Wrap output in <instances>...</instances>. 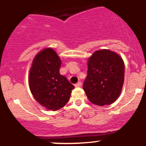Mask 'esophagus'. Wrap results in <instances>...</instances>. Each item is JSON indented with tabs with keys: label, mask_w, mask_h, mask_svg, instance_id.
<instances>
[{
	"label": "esophagus",
	"mask_w": 146,
	"mask_h": 146,
	"mask_svg": "<svg viewBox=\"0 0 146 146\" xmlns=\"http://www.w3.org/2000/svg\"><path fill=\"white\" fill-rule=\"evenodd\" d=\"M75 87H79V86H81V82H80V81H79V82L76 83V84H75Z\"/></svg>",
	"instance_id": "34e87169"
}]
</instances>
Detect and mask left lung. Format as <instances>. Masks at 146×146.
<instances>
[{"instance_id": "8db88e82", "label": "left lung", "mask_w": 146, "mask_h": 146, "mask_svg": "<svg viewBox=\"0 0 146 146\" xmlns=\"http://www.w3.org/2000/svg\"><path fill=\"white\" fill-rule=\"evenodd\" d=\"M125 79V65L117 54L107 49L94 52L88 62L83 88L92 104L113 103L120 95Z\"/></svg>"}]
</instances>
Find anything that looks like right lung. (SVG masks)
I'll use <instances>...</instances> for the list:
<instances>
[{
    "label": "right lung",
    "instance_id": "obj_1",
    "mask_svg": "<svg viewBox=\"0 0 146 146\" xmlns=\"http://www.w3.org/2000/svg\"><path fill=\"white\" fill-rule=\"evenodd\" d=\"M61 60L51 48L39 52L29 73V87L37 102L47 109L56 111L68 102L74 88L65 76L60 74Z\"/></svg>",
    "mask_w": 146,
    "mask_h": 146
}]
</instances>
